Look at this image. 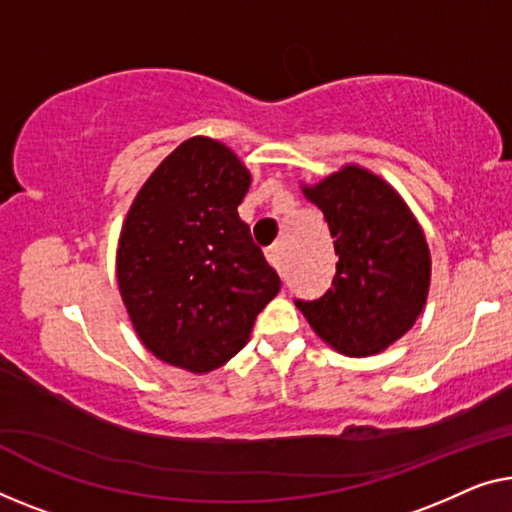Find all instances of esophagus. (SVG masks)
Returning a JSON list of instances; mask_svg holds the SVG:
<instances>
[{"instance_id": "1", "label": "esophagus", "mask_w": 512, "mask_h": 512, "mask_svg": "<svg viewBox=\"0 0 512 512\" xmlns=\"http://www.w3.org/2000/svg\"><path fill=\"white\" fill-rule=\"evenodd\" d=\"M266 259H269V264L273 266V269L282 273V269H285V243L282 241L273 243V246L266 250Z\"/></svg>"}]
</instances>
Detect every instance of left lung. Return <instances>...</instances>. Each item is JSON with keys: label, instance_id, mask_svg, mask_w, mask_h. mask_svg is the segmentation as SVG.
<instances>
[{"label": "left lung", "instance_id": "obj_1", "mask_svg": "<svg viewBox=\"0 0 512 512\" xmlns=\"http://www.w3.org/2000/svg\"><path fill=\"white\" fill-rule=\"evenodd\" d=\"M301 190L322 209L338 264L322 299L296 305L335 352H384L416 324L430 292L423 227L398 190L361 165L349 163Z\"/></svg>", "mask_w": 512, "mask_h": 512}]
</instances>
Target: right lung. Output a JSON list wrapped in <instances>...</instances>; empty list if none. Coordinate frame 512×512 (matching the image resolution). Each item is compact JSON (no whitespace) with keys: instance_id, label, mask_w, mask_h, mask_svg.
<instances>
[{"instance_id":"right-lung-1","label":"right lung","mask_w":512,"mask_h":512,"mask_svg":"<svg viewBox=\"0 0 512 512\" xmlns=\"http://www.w3.org/2000/svg\"><path fill=\"white\" fill-rule=\"evenodd\" d=\"M250 172L223 142H181L137 190L121 225L117 282L142 345L204 375L250 340L280 289L239 207Z\"/></svg>"}]
</instances>
